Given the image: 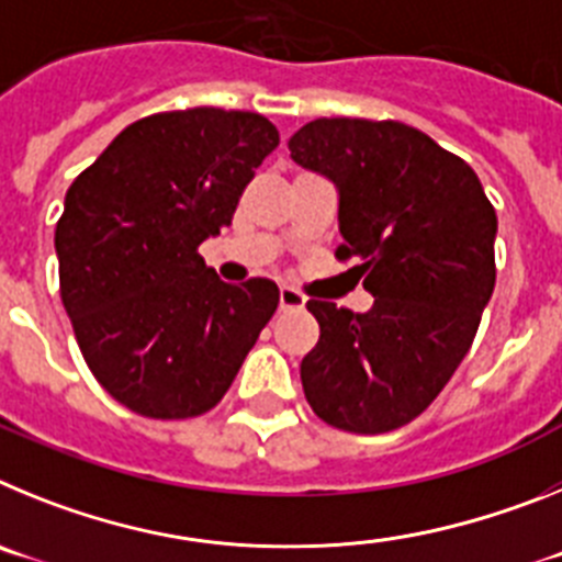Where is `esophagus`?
<instances>
[{
	"label": "esophagus",
	"instance_id": "obj_1",
	"mask_svg": "<svg viewBox=\"0 0 562 562\" xmlns=\"http://www.w3.org/2000/svg\"><path fill=\"white\" fill-rule=\"evenodd\" d=\"M278 304H281V310H304L306 297L301 295L297 290H292V286H281V292H278Z\"/></svg>",
	"mask_w": 562,
	"mask_h": 562
}]
</instances>
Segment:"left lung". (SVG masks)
Masks as SVG:
<instances>
[{"label": "left lung", "instance_id": "left-lung-1", "mask_svg": "<svg viewBox=\"0 0 562 562\" xmlns=\"http://www.w3.org/2000/svg\"><path fill=\"white\" fill-rule=\"evenodd\" d=\"M297 166L335 182L340 261L357 258L369 312L312 297L321 340L301 360L331 428L389 434L448 385L495 290V207L461 157L396 121L317 117L290 137Z\"/></svg>", "mask_w": 562, "mask_h": 562}]
</instances>
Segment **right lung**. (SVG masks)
Here are the masks:
<instances>
[{
  "label": "right lung",
  "instance_id": "add662e5",
  "mask_svg": "<svg viewBox=\"0 0 562 562\" xmlns=\"http://www.w3.org/2000/svg\"><path fill=\"white\" fill-rule=\"evenodd\" d=\"M276 146L265 114H148L69 186L56 225L64 310L89 371L134 414L211 411L276 312L270 278L225 284L196 252Z\"/></svg>",
  "mask_w": 562,
  "mask_h": 562
}]
</instances>
